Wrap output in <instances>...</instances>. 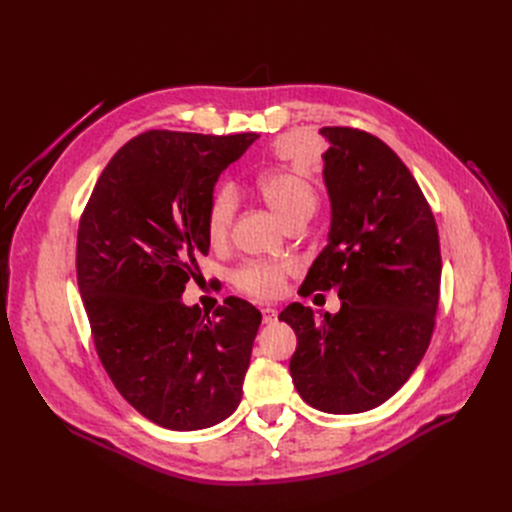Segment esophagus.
<instances>
[{
  "label": "esophagus",
  "instance_id": "esophagus-1",
  "mask_svg": "<svg viewBox=\"0 0 512 512\" xmlns=\"http://www.w3.org/2000/svg\"><path fill=\"white\" fill-rule=\"evenodd\" d=\"M277 320V312L273 307H262V322L273 324Z\"/></svg>",
  "mask_w": 512,
  "mask_h": 512
}]
</instances>
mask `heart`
Instances as JSON below:
<instances>
[{
  "mask_svg": "<svg viewBox=\"0 0 512 512\" xmlns=\"http://www.w3.org/2000/svg\"><path fill=\"white\" fill-rule=\"evenodd\" d=\"M260 194L267 203L292 224L297 220H307L314 213L318 194L307 177L292 168H275L262 173L256 181ZM237 194L230 185H218L207 200L205 209V232L211 243H222L235 220ZM288 267L282 262H245L232 273V284L243 294L254 299H271L280 294Z\"/></svg>",
  "mask_w": 512,
  "mask_h": 512,
  "instance_id": "b5f03b06",
  "label": "heart"
}]
</instances>
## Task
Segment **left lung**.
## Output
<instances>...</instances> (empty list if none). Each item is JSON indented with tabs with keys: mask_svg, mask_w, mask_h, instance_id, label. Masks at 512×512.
<instances>
[{
	"mask_svg": "<svg viewBox=\"0 0 512 512\" xmlns=\"http://www.w3.org/2000/svg\"><path fill=\"white\" fill-rule=\"evenodd\" d=\"M331 198L329 245L299 290H337L342 309L320 322L301 303L280 320L297 333L294 389L329 414H359L393 397L421 363L436 327L438 226L408 166L378 136L322 128Z\"/></svg>",
	"mask_w": 512,
	"mask_h": 512,
	"instance_id": "left-lung-1",
	"label": "left lung"
}]
</instances>
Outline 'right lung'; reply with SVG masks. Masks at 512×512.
Returning <instances> with one entry per match:
<instances>
[{
	"mask_svg": "<svg viewBox=\"0 0 512 512\" xmlns=\"http://www.w3.org/2000/svg\"><path fill=\"white\" fill-rule=\"evenodd\" d=\"M258 138L149 130L106 164L79 222L76 280L100 361L151 423L194 431L237 410L260 312L228 297L209 316L183 305L205 209L222 170Z\"/></svg>",
	"mask_w": 512,
	"mask_h": 512,
	"instance_id": "obj_1",
	"label": "right lung"
}]
</instances>
